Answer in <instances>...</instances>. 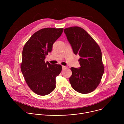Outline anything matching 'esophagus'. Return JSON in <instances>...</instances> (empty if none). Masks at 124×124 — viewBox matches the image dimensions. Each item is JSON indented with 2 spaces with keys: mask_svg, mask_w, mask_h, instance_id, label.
Returning <instances> with one entry per match:
<instances>
[{
  "mask_svg": "<svg viewBox=\"0 0 124 124\" xmlns=\"http://www.w3.org/2000/svg\"><path fill=\"white\" fill-rule=\"evenodd\" d=\"M62 68H63V69H65L66 68H67V67H66L65 66H62Z\"/></svg>",
  "mask_w": 124,
  "mask_h": 124,
  "instance_id": "esophagus-1",
  "label": "esophagus"
}]
</instances>
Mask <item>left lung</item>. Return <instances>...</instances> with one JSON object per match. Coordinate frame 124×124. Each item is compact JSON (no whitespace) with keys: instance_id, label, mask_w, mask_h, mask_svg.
<instances>
[{"instance_id":"left-lung-1","label":"left lung","mask_w":124,"mask_h":124,"mask_svg":"<svg viewBox=\"0 0 124 124\" xmlns=\"http://www.w3.org/2000/svg\"><path fill=\"white\" fill-rule=\"evenodd\" d=\"M64 32L75 54L80 56V67L70 68V85L78 93H89L98 87L104 73L100 47L90 35L80 27L67 28Z\"/></svg>"}]
</instances>
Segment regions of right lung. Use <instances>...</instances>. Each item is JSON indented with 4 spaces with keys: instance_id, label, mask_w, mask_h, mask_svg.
<instances>
[{
    "instance_id": "add662e5",
    "label": "right lung",
    "mask_w": 124,
    "mask_h": 124,
    "mask_svg": "<svg viewBox=\"0 0 124 124\" xmlns=\"http://www.w3.org/2000/svg\"><path fill=\"white\" fill-rule=\"evenodd\" d=\"M63 31V28L42 29L33 34L23 47L22 72L29 87L37 95H48L55 88L56 77L62 66L46 63L45 59Z\"/></svg>"
}]
</instances>
